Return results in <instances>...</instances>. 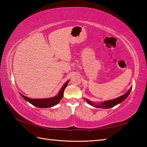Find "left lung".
<instances>
[{
	"label": "left lung",
	"instance_id": "1",
	"mask_svg": "<svg viewBox=\"0 0 147 147\" xmlns=\"http://www.w3.org/2000/svg\"><path fill=\"white\" fill-rule=\"evenodd\" d=\"M131 90V88L130 89H129L127 93H126L125 94H124L123 95L119 96V97L117 98L113 99V100L104 102H102L100 104H96V105H95V104H94L93 102L89 100H88V99L86 98V100L88 102V103L89 104H90V105H91V106H93L94 107H95V108H112V107L115 106V105H117V104L121 103L123 100H125V99L127 98V96L129 95V94H130Z\"/></svg>",
	"mask_w": 147,
	"mask_h": 147
}]
</instances>
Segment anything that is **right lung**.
<instances>
[{
	"label": "right lung",
	"instance_id": "1",
	"mask_svg": "<svg viewBox=\"0 0 147 147\" xmlns=\"http://www.w3.org/2000/svg\"><path fill=\"white\" fill-rule=\"evenodd\" d=\"M69 81H67L66 83L64 84L61 89V90L59 91V93L57 94L56 96L52 98H38V99H33L27 97L26 96H24L23 94H21V95L23 96L24 100L28 101V102L32 104V105L38 107V108H51L54 106L56 105L57 104H58L59 101L61 100V99L63 98L64 90L65 88L67 86V83Z\"/></svg>",
	"mask_w": 147,
	"mask_h": 147
}]
</instances>
